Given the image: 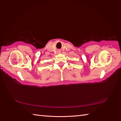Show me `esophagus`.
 Listing matches in <instances>:
<instances>
[{
	"instance_id": "1",
	"label": "esophagus",
	"mask_w": 121,
	"mask_h": 121,
	"mask_svg": "<svg viewBox=\"0 0 121 121\" xmlns=\"http://www.w3.org/2000/svg\"><path fill=\"white\" fill-rule=\"evenodd\" d=\"M57 52H60V50H57Z\"/></svg>"
}]
</instances>
